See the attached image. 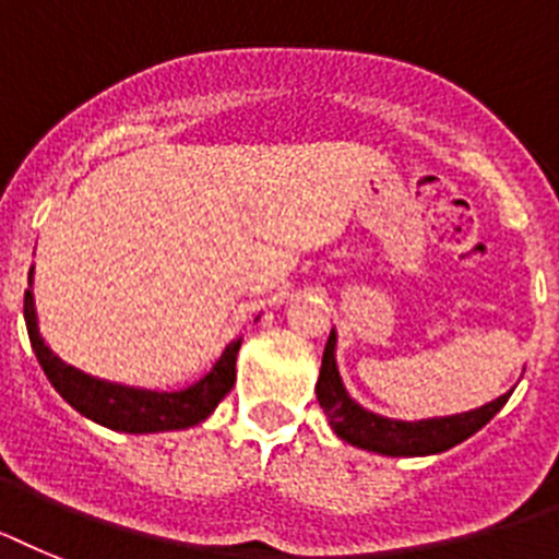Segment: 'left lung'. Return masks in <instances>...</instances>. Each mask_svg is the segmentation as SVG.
I'll use <instances>...</instances> for the list:
<instances>
[{"instance_id": "8db88e82", "label": "left lung", "mask_w": 559, "mask_h": 559, "mask_svg": "<svg viewBox=\"0 0 559 559\" xmlns=\"http://www.w3.org/2000/svg\"><path fill=\"white\" fill-rule=\"evenodd\" d=\"M314 391H318L320 407L329 416L332 430L340 439L354 444V448L373 450V453L382 455L444 453V450L455 448V444H461L473 433H478L512 396V391H509V394L498 396L489 405L475 407L469 414L444 416V419H385V416H377L366 411V407H360L346 394V388L340 382L337 366H334V332L329 334V343L323 348V366H320L318 388Z\"/></svg>"}]
</instances>
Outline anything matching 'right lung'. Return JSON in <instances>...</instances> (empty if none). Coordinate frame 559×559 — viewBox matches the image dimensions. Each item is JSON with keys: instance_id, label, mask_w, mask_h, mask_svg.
I'll use <instances>...</instances> for the list:
<instances>
[{"instance_id": "obj_1", "label": "right lung", "mask_w": 559, "mask_h": 559, "mask_svg": "<svg viewBox=\"0 0 559 559\" xmlns=\"http://www.w3.org/2000/svg\"><path fill=\"white\" fill-rule=\"evenodd\" d=\"M24 323H27L33 352H36L52 388L75 407L78 414H84L86 419L98 421L104 427H111V430L157 433V430L199 425L230 394L233 382H236V354L241 348V340H233L219 362L197 385L186 388V391H174V394H157V391H138V388L95 380L90 373L58 360L38 334L31 286L24 289Z\"/></svg>"}]
</instances>
